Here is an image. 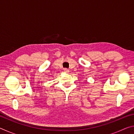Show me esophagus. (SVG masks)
<instances>
[{"mask_svg":"<svg viewBox=\"0 0 134 134\" xmlns=\"http://www.w3.org/2000/svg\"><path fill=\"white\" fill-rule=\"evenodd\" d=\"M64 71L65 72H69V70L67 69H64Z\"/></svg>","mask_w":134,"mask_h":134,"instance_id":"34e87169","label":"esophagus"}]
</instances>
